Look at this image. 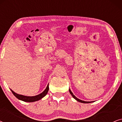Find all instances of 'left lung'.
<instances>
[{
	"mask_svg": "<svg viewBox=\"0 0 122 122\" xmlns=\"http://www.w3.org/2000/svg\"><path fill=\"white\" fill-rule=\"evenodd\" d=\"M69 92H70V93H71V96H72L75 99H76V101H77L79 102H81V103H91V102H86V101H81V100H80V99H78V98H76V97L75 96L74 94H73V93L71 92V89H69Z\"/></svg>",
	"mask_w": 122,
	"mask_h": 122,
	"instance_id": "8db88e82",
	"label": "left lung"
}]
</instances>
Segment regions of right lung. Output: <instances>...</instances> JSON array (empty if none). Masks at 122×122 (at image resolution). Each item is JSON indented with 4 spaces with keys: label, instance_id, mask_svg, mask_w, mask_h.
Returning a JSON list of instances; mask_svg holds the SVG:
<instances>
[{
    "label": "right lung",
    "instance_id": "add662e5",
    "mask_svg": "<svg viewBox=\"0 0 122 122\" xmlns=\"http://www.w3.org/2000/svg\"><path fill=\"white\" fill-rule=\"evenodd\" d=\"M48 91H49V84H48L46 89L44 90V92H43L42 93H41V94H39V95H37V96H33V97H28V96H23V95L18 94L17 93H15L14 92H13L12 90L11 89V92H12L13 94L15 96V97L17 98L18 99H20L21 100V101H23L24 102H33L39 101V100L41 99V98L44 97V96H46Z\"/></svg>",
    "mask_w": 122,
    "mask_h": 122
}]
</instances>
